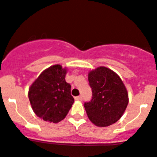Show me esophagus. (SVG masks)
Masks as SVG:
<instances>
[{
    "label": "esophagus",
    "mask_w": 157,
    "mask_h": 157,
    "mask_svg": "<svg viewBox=\"0 0 157 157\" xmlns=\"http://www.w3.org/2000/svg\"><path fill=\"white\" fill-rule=\"evenodd\" d=\"M75 100H78V101L82 100V96H77V97H75Z\"/></svg>",
    "instance_id": "34e87169"
}]
</instances>
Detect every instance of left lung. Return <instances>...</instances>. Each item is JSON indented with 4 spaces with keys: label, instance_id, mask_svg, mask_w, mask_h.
<instances>
[{
    "label": "left lung",
    "instance_id": "obj_1",
    "mask_svg": "<svg viewBox=\"0 0 157 157\" xmlns=\"http://www.w3.org/2000/svg\"><path fill=\"white\" fill-rule=\"evenodd\" d=\"M92 98L84 103L89 120L98 127H107L120 120L128 103V94L117 74L100 67L88 75Z\"/></svg>",
    "mask_w": 157,
    "mask_h": 157
}]
</instances>
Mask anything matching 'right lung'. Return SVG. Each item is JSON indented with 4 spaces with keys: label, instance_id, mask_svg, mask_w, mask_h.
<instances>
[{
    "label": "right lung",
    "instance_id": "add662e5",
    "mask_svg": "<svg viewBox=\"0 0 157 157\" xmlns=\"http://www.w3.org/2000/svg\"><path fill=\"white\" fill-rule=\"evenodd\" d=\"M67 70L54 65L45 70L29 89L31 107L38 117L50 123L63 120L75 102L71 86L65 77Z\"/></svg>",
    "mask_w": 157,
    "mask_h": 157
}]
</instances>
